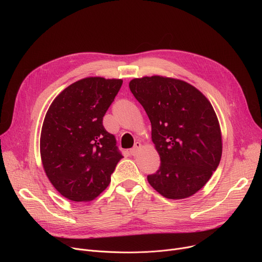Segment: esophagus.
I'll return each mask as SVG.
<instances>
[{
  "mask_svg": "<svg viewBox=\"0 0 262 262\" xmlns=\"http://www.w3.org/2000/svg\"><path fill=\"white\" fill-rule=\"evenodd\" d=\"M141 143L140 142H136L135 143V145L130 148V150H129V152H130V154L133 155V156H136L137 154H138L139 153V150L141 149Z\"/></svg>",
  "mask_w": 262,
  "mask_h": 262,
  "instance_id": "34e87169",
  "label": "esophagus"
}]
</instances>
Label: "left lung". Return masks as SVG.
<instances>
[{
    "label": "left lung",
    "instance_id": "obj_1",
    "mask_svg": "<svg viewBox=\"0 0 262 262\" xmlns=\"http://www.w3.org/2000/svg\"><path fill=\"white\" fill-rule=\"evenodd\" d=\"M129 89L152 125V141L160 157L147 182L170 200L195 194L216 170L222 135L208 99L187 81L160 75L134 78Z\"/></svg>",
    "mask_w": 262,
    "mask_h": 262
}]
</instances>
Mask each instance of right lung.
Listing matches in <instances>:
<instances>
[{"instance_id":"1","label":"right lung","mask_w":262,"mask_h":262,"mask_svg":"<svg viewBox=\"0 0 262 262\" xmlns=\"http://www.w3.org/2000/svg\"><path fill=\"white\" fill-rule=\"evenodd\" d=\"M122 79L86 77L62 90L49 107L40 136V155L51 184L66 199L89 202L110 184L123 156L103 126Z\"/></svg>"}]
</instances>
